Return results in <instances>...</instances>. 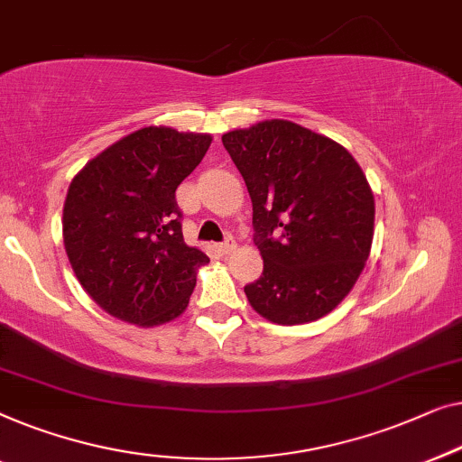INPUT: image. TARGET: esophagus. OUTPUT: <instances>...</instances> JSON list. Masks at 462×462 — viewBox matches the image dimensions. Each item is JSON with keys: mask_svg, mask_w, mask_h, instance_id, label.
<instances>
[{"mask_svg": "<svg viewBox=\"0 0 462 462\" xmlns=\"http://www.w3.org/2000/svg\"><path fill=\"white\" fill-rule=\"evenodd\" d=\"M217 249H219V253H222V255H230V253H232L234 249H236V243H234L232 238H226L224 243L217 246Z\"/></svg>", "mask_w": 462, "mask_h": 462, "instance_id": "34e87169", "label": "esophagus"}]
</instances>
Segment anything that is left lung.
<instances>
[{
    "mask_svg": "<svg viewBox=\"0 0 462 462\" xmlns=\"http://www.w3.org/2000/svg\"><path fill=\"white\" fill-rule=\"evenodd\" d=\"M253 203L259 281L251 308L276 324L333 311L362 274L374 234V197L341 144L293 121L270 119L222 135Z\"/></svg>",
    "mask_w": 462,
    "mask_h": 462,
    "instance_id": "left-lung-1",
    "label": "left lung"
}]
</instances>
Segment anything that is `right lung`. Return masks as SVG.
<instances>
[{"mask_svg": "<svg viewBox=\"0 0 462 462\" xmlns=\"http://www.w3.org/2000/svg\"><path fill=\"white\" fill-rule=\"evenodd\" d=\"M209 146V134L142 127L70 181L64 249L77 281L106 314L148 328L188 308L209 257L184 243L175 190Z\"/></svg>", "mask_w": 462, "mask_h": 462, "instance_id": "1", "label": "right lung"}]
</instances>
